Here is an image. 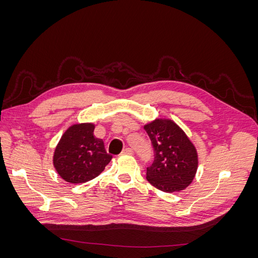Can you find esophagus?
<instances>
[{
  "label": "esophagus",
  "instance_id": "obj_1",
  "mask_svg": "<svg viewBox=\"0 0 258 258\" xmlns=\"http://www.w3.org/2000/svg\"><path fill=\"white\" fill-rule=\"evenodd\" d=\"M121 154L122 155H132V154H134V151H132V148L127 147V148H124V150H122Z\"/></svg>",
  "mask_w": 258,
  "mask_h": 258
}]
</instances>
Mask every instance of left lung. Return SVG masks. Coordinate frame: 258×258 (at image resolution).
<instances>
[{"label":"left lung","instance_id":"left-lung-1","mask_svg":"<svg viewBox=\"0 0 258 258\" xmlns=\"http://www.w3.org/2000/svg\"><path fill=\"white\" fill-rule=\"evenodd\" d=\"M154 148V161L146 169V178L165 192L185 189L196 175V147L177 124L158 118L144 126Z\"/></svg>","mask_w":258,"mask_h":258}]
</instances>
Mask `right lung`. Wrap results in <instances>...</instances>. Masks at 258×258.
<instances>
[{
    "label": "right lung",
    "mask_w": 258,
    "mask_h": 258,
    "mask_svg": "<svg viewBox=\"0 0 258 258\" xmlns=\"http://www.w3.org/2000/svg\"><path fill=\"white\" fill-rule=\"evenodd\" d=\"M95 124L76 123L67 129L53 153V167L64 181L72 184L97 177L111 161L101 139L93 136Z\"/></svg>",
    "instance_id": "1"
}]
</instances>
